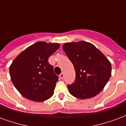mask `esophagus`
Here are the masks:
<instances>
[{
  "mask_svg": "<svg viewBox=\"0 0 126 126\" xmlns=\"http://www.w3.org/2000/svg\"><path fill=\"white\" fill-rule=\"evenodd\" d=\"M59 77H60L61 79H63V78H64V73H61L60 75H59Z\"/></svg>",
  "mask_w": 126,
  "mask_h": 126,
  "instance_id": "34e87169",
  "label": "esophagus"
}]
</instances>
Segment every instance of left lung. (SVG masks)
Returning <instances> with one entry per match:
<instances>
[{
    "mask_svg": "<svg viewBox=\"0 0 126 126\" xmlns=\"http://www.w3.org/2000/svg\"><path fill=\"white\" fill-rule=\"evenodd\" d=\"M63 51L75 70V79L68 85L69 92L79 99L91 98L103 90L111 77L110 62L92 43H67Z\"/></svg>",
    "mask_w": 126,
    "mask_h": 126,
    "instance_id": "left-lung-1",
    "label": "left lung"
}]
</instances>
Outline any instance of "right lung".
Returning a JSON list of instances; mask_svg holds the SVG:
<instances>
[{
  "label": "right lung",
  "instance_id": "right-lung-1",
  "mask_svg": "<svg viewBox=\"0 0 126 126\" xmlns=\"http://www.w3.org/2000/svg\"><path fill=\"white\" fill-rule=\"evenodd\" d=\"M58 43L38 42L21 52L9 68L11 81L25 98L44 101L54 94L59 77L49 57L59 48Z\"/></svg>",
  "mask_w": 126,
  "mask_h": 126
}]
</instances>
